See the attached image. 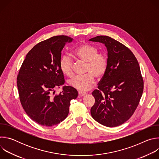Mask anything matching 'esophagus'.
<instances>
[{
	"mask_svg": "<svg viewBox=\"0 0 159 159\" xmlns=\"http://www.w3.org/2000/svg\"><path fill=\"white\" fill-rule=\"evenodd\" d=\"M85 94H87V93H85V92H82V91H79V96L80 97H82V96H85Z\"/></svg>",
	"mask_w": 159,
	"mask_h": 159,
	"instance_id": "1",
	"label": "esophagus"
}]
</instances>
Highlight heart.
Listing matches in <instances>:
<instances>
[{
    "mask_svg": "<svg viewBox=\"0 0 159 159\" xmlns=\"http://www.w3.org/2000/svg\"><path fill=\"white\" fill-rule=\"evenodd\" d=\"M80 60L87 62L85 74L84 75H76L69 80L70 86L77 90L85 91L89 90L95 83V77L102 78L106 74L108 66V59L106 55L98 53V49L94 45L83 43L78 46L74 52ZM61 72L71 76L73 74V61L70 57L63 55L59 62Z\"/></svg>",
    "mask_w": 159,
    "mask_h": 159,
    "instance_id": "heart-1",
    "label": "heart"
}]
</instances>
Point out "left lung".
<instances>
[{
  "instance_id": "obj_1",
  "label": "left lung",
  "mask_w": 159,
  "mask_h": 159,
  "mask_svg": "<svg viewBox=\"0 0 159 159\" xmlns=\"http://www.w3.org/2000/svg\"><path fill=\"white\" fill-rule=\"evenodd\" d=\"M89 41L104 44L108 59L107 72L92 93L95 103L90 114L104 126H120L133 115L143 94L139 62L128 48L109 36H98Z\"/></svg>"
}]
</instances>
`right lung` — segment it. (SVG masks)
I'll return each instance as SVG.
<instances>
[{"label": "right lung", "instance_id": "obj_1", "mask_svg": "<svg viewBox=\"0 0 159 159\" xmlns=\"http://www.w3.org/2000/svg\"><path fill=\"white\" fill-rule=\"evenodd\" d=\"M73 39L66 36H53L39 42L28 52L17 77L21 105L36 123L52 126L69 115L70 101L78 96L77 90L63 86V91L54 95V89L65 83L59 62L61 50Z\"/></svg>", "mask_w": 159, "mask_h": 159}]
</instances>
